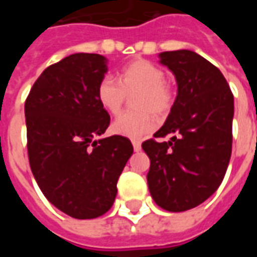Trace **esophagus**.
Returning <instances> with one entry per match:
<instances>
[{
	"mask_svg": "<svg viewBox=\"0 0 257 257\" xmlns=\"http://www.w3.org/2000/svg\"><path fill=\"white\" fill-rule=\"evenodd\" d=\"M132 145H134V150L135 151L142 150V143H140L139 140H132Z\"/></svg>",
	"mask_w": 257,
	"mask_h": 257,
	"instance_id": "1",
	"label": "esophagus"
}]
</instances>
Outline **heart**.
Returning a JSON list of instances; mask_svg holds the SVG:
<instances>
[{
    "label": "heart",
    "mask_w": 257,
    "mask_h": 257,
    "mask_svg": "<svg viewBox=\"0 0 257 257\" xmlns=\"http://www.w3.org/2000/svg\"><path fill=\"white\" fill-rule=\"evenodd\" d=\"M135 90H138L134 97L136 111H126L115 118L111 132L129 139H142L156 129L153 112L164 115L173 104V92L165 82L162 68L145 59L132 60L118 71L115 79L104 77L99 81L96 97L107 112L115 115L121 111L126 95Z\"/></svg>",
    "instance_id": "obj_1"
}]
</instances>
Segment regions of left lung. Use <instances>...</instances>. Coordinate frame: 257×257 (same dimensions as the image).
I'll return each mask as SVG.
<instances>
[{"label": "left lung", "instance_id": "1", "mask_svg": "<svg viewBox=\"0 0 257 257\" xmlns=\"http://www.w3.org/2000/svg\"><path fill=\"white\" fill-rule=\"evenodd\" d=\"M178 82L171 112L154 138L143 142L150 158L147 183L153 199L183 212L209 198L223 182L231 157L234 96L220 70L187 49L160 53Z\"/></svg>", "mask_w": 257, "mask_h": 257}]
</instances>
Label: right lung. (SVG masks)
<instances>
[{"mask_svg":"<svg viewBox=\"0 0 257 257\" xmlns=\"http://www.w3.org/2000/svg\"><path fill=\"white\" fill-rule=\"evenodd\" d=\"M106 73L104 56L74 53L45 68L26 99L31 172L48 201L74 219H95L111 208L134 153L123 136L93 140L110 125L96 97Z\"/></svg>","mask_w":257,"mask_h":257,"instance_id":"obj_1","label":"right lung"}]
</instances>
